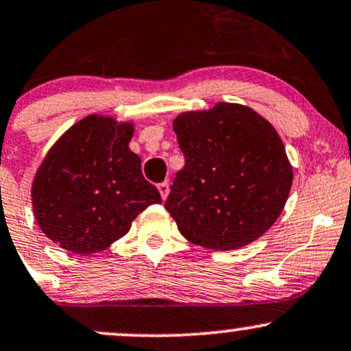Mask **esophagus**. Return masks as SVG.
I'll use <instances>...</instances> for the list:
<instances>
[{
  "mask_svg": "<svg viewBox=\"0 0 351 351\" xmlns=\"http://www.w3.org/2000/svg\"><path fill=\"white\" fill-rule=\"evenodd\" d=\"M158 190H160L161 198L167 199V196H168V193H169V184H168V182H163V183L158 184Z\"/></svg>",
  "mask_w": 351,
  "mask_h": 351,
  "instance_id": "esophagus-1",
  "label": "esophagus"
}]
</instances>
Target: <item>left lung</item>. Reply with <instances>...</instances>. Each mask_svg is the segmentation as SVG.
Returning <instances> with one entry per match:
<instances>
[{"mask_svg":"<svg viewBox=\"0 0 351 351\" xmlns=\"http://www.w3.org/2000/svg\"><path fill=\"white\" fill-rule=\"evenodd\" d=\"M184 168L176 173L165 208L191 243L241 248L260 238L282 213L293 169L283 141L252 108L218 103L173 121Z\"/></svg>","mask_w":351,"mask_h":351,"instance_id":"1","label":"left lung"}]
</instances>
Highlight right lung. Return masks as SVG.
Listing matches in <instances>:
<instances>
[{
	"mask_svg": "<svg viewBox=\"0 0 351 351\" xmlns=\"http://www.w3.org/2000/svg\"><path fill=\"white\" fill-rule=\"evenodd\" d=\"M132 123L90 114L53 145L32 186L33 211L49 240L78 255L103 252L161 203L128 148Z\"/></svg>",
	"mask_w": 351,
	"mask_h": 351,
	"instance_id": "add662e5",
	"label": "right lung"
}]
</instances>
